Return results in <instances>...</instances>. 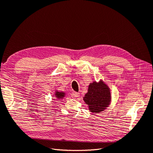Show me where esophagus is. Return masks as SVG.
<instances>
[{"mask_svg":"<svg viewBox=\"0 0 153 153\" xmlns=\"http://www.w3.org/2000/svg\"><path fill=\"white\" fill-rule=\"evenodd\" d=\"M72 96H73V98H78V97H79V96H80V94L78 93V92H73V93H72Z\"/></svg>","mask_w":153,"mask_h":153,"instance_id":"obj_1","label":"esophagus"}]
</instances>
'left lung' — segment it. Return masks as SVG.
<instances>
[{
	"label": "left lung",
	"instance_id": "8db88e82",
	"mask_svg": "<svg viewBox=\"0 0 153 153\" xmlns=\"http://www.w3.org/2000/svg\"><path fill=\"white\" fill-rule=\"evenodd\" d=\"M85 103L91 112L99 113L109 105L111 101L110 91L102 80L93 82L89 85L87 93L84 97Z\"/></svg>",
	"mask_w": 153,
	"mask_h": 153
}]
</instances>
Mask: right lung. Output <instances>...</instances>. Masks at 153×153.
Returning a JSON list of instances; mask_svg holds the SVG:
<instances>
[{"instance_id":"1","label":"right lung","mask_w":153,"mask_h":153,"mask_svg":"<svg viewBox=\"0 0 153 153\" xmlns=\"http://www.w3.org/2000/svg\"><path fill=\"white\" fill-rule=\"evenodd\" d=\"M65 93H64V92H58L56 91L55 92V96H56V98L58 99H62L64 96H65Z\"/></svg>"}]
</instances>
